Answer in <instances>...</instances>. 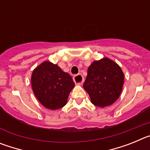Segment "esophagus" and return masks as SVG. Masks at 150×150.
Segmentation results:
<instances>
[{
    "instance_id": "34e87169",
    "label": "esophagus",
    "mask_w": 150,
    "mask_h": 150,
    "mask_svg": "<svg viewBox=\"0 0 150 150\" xmlns=\"http://www.w3.org/2000/svg\"><path fill=\"white\" fill-rule=\"evenodd\" d=\"M74 81L76 84L81 85L83 84V81H84V78L82 76V74H76L74 76Z\"/></svg>"
}]
</instances>
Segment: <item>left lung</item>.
<instances>
[{"label":"left lung","mask_w":150,"mask_h":150,"mask_svg":"<svg viewBox=\"0 0 150 150\" xmlns=\"http://www.w3.org/2000/svg\"><path fill=\"white\" fill-rule=\"evenodd\" d=\"M123 83L124 74L120 66L104 58L95 61L88 67L83 88L94 105L104 107L119 98Z\"/></svg>","instance_id":"8db88e82"}]
</instances>
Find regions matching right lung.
Listing matches in <instances>:
<instances>
[{
	"instance_id": "add662e5",
	"label": "right lung",
	"mask_w": 150,
	"mask_h": 150,
	"mask_svg": "<svg viewBox=\"0 0 150 150\" xmlns=\"http://www.w3.org/2000/svg\"><path fill=\"white\" fill-rule=\"evenodd\" d=\"M74 85L67 73L50 62H44L36 67L31 76V86L36 98L50 110L59 109L65 105Z\"/></svg>"
}]
</instances>
